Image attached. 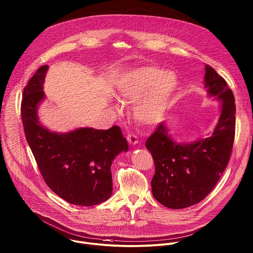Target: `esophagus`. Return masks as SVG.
Returning <instances> with one entry per match:
<instances>
[{
  "label": "esophagus",
  "instance_id": "obj_1",
  "mask_svg": "<svg viewBox=\"0 0 253 253\" xmlns=\"http://www.w3.org/2000/svg\"><path fill=\"white\" fill-rule=\"evenodd\" d=\"M127 140H128V142H130V143L133 144V145H135V144L138 143V137H137V135H135L134 133H129V134L127 135Z\"/></svg>",
  "mask_w": 253,
  "mask_h": 253
}]
</instances>
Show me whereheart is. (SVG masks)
<instances>
[{
	"label": "heart",
	"mask_w": 253,
	"mask_h": 253,
	"mask_svg": "<svg viewBox=\"0 0 253 253\" xmlns=\"http://www.w3.org/2000/svg\"><path fill=\"white\" fill-rule=\"evenodd\" d=\"M177 86L176 77L156 67L140 68L127 76L119 85L120 96L127 101L136 102L146 95L135 107L136 118L144 124H154ZM121 110V106H116Z\"/></svg>",
	"instance_id": "obj_1"
}]
</instances>
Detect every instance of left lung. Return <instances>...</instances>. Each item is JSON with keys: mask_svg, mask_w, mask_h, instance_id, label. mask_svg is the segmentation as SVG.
Returning <instances> with one entry per match:
<instances>
[{"mask_svg": "<svg viewBox=\"0 0 253 253\" xmlns=\"http://www.w3.org/2000/svg\"><path fill=\"white\" fill-rule=\"evenodd\" d=\"M209 95L222 100L219 122L208 138L192 144H176L160 123L147 139L146 148L155 163L154 197L170 209H183L202 201L218 183L230 161L236 134L235 96L226 80L211 66L205 67Z\"/></svg>", "mask_w": 253, "mask_h": 253, "instance_id": "1", "label": "left lung"}]
</instances>
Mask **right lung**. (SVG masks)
I'll return each mask as SVG.
<instances>
[{
	"label": "right lung",
	"instance_id": "add662e5",
	"mask_svg": "<svg viewBox=\"0 0 253 253\" xmlns=\"http://www.w3.org/2000/svg\"><path fill=\"white\" fill-rule=\"evenodd\" d=\"M48 69L41 66L25 85L20 114L27 143L47 186L65 201L92 206L112 193L110 167L128 145L118 126L107 130L81 128L67 134L49 132L37 119L44 98L42 84Z\"/></svg>",
	"mask_w": 253,
	"mask_h": 253
}]
</instances>
